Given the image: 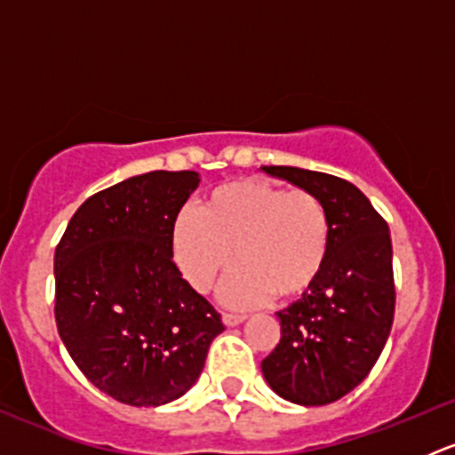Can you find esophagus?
Returning a JSON list of instances; mask_svg holds the SVG:
<instances>
[{"label": "esophagus", "mask_w": 455, "mask_h": 455, "mask_svg": "<svg viewBox=\"0 0 455 455\" xmlns=\"http://www.w3.org/2000/svg\"><path fill=\"white\" fill-rule=\"evenodd\" d=\"M244 319H246L244 315H237V313H224L222 315L224 325H237V323H242Z\"/></svg>", "instance_id": "34e87169"}]
</instances>
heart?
I'll use <instances>...</instances> for the list:
<instances>
[{
  "instance_id": "heart-1",
  "label": "heart",
  "mask_w": 455,
  "mask_h": 455,
  "mask_svg": "<svg viewBox=\"0 0 455 455\" xmlns=\"http://www.w3.org/2000/svg\"><path fill=\"white\" fill-rule=\"evenodd\" d=\"M172 251L182 277L211 292L233 266L224 291L235 308H253L270 295H306L323 273L330 253V218L308 189L266 180H235L206 196L200 213L182 209L172 227Z\"/></svg>"
}]
</instances>
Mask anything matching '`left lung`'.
Segmentation results:
<instances>
[{
    "label": "left lung",
    "instance_id": "obj_1",
    "mask_svg": "<svg viewBox=\"0 0 455 455\" xmlns=\"http://www.w3.org/2000/svg\"><path fill=\"white\" fill-rule=\"evenodd\" d=\"M323 200L330 253L301 299L279 310L282 339L261 361L275 392L297 405L339 401L356 387L383 352L394 321L389 227L352 182L299 167H261Z\"/></svg>",
    "mask_w": 455,
    "mask_h": 455
}]
</instances>
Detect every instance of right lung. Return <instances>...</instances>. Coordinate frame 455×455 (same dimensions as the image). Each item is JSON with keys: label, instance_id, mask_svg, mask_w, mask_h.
<instances>
[{"label": "right lung", "instance_id": "add662e5", "mask_svg": "<svg viewBox=\"0 0 455 455\" xmlns=\"http://www.w3.org/2000/svg\"><path fill=\"white\" fill-rule=\"evenodd\" d=\"M196 172H149L90 196L54 251L59 337L94 387L134 407L198 380L218 310L173 264L172 227Z\"/></svg>", "mask_w": 455, "mask_h": 455}]
</instances>
